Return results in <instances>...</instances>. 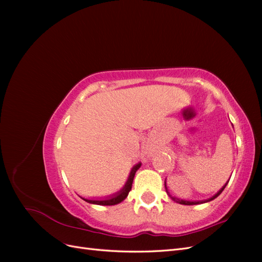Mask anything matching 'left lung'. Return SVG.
I'll list each match as a JSON object with an SVG mask.
<instances>
[{"label": "left lung", "instance_id": "8db88e82", "mask_svg": "<svg viewBox=\"0 0 262 262\" xmlns=\"http://www.w3.org/2000/svg\"><path fill=\"white\" fill-rule=\"evenodd\" d=\"M229 181V180H228ZM227 181V182H228ZM227 182L226 184L222 187V189L220 190V191L217 192V193H215L214 194L212 198H210V199H208V200H203V201H187V200H180V199H177V198H175V196H171L170 194H169V192L167 191V188H166V191H167V193L169 194V196L171 198V199L173 200V201H176V202H178V203H180V204H185V205H193V204H200V203H205V202H209V201H211V200H214L215 199V198H217L221 193H222V191H223V190L225 189V187H226V185H227Z\"/></svg>", "mask_w": 262, "mask_h": 262}]
</instances>
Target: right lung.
<instances>
[{
  "instance_id": "1",
  "label": "right lung",
  "mask_w": 262,
  "mask_h": 262,
  "mask_svg": "<svg viewBox=\"0 0 262 262\" xmlns=\"http://www.w3.org/2000/svg\"><path fill=\"white\" fill-rule=\"evenodd\" d=\"M141 167V163L137 164L134 167L131 169V172L129 175V178L128 180H126L124 187L120 190V191L116 192L115 194L113 195H109L107 198H105V199H97V200H91V199H84V198H82L83 200H85L86 202L89 203H92V204H98V205H115V204H118L122 202L126 196H128L130 190L132 188V182H133V178H134V175H136L137 170Z\"/></svg>"
}]
</instances>
